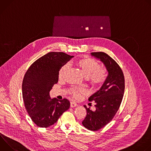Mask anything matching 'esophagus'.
<instances>
[{"mask_svg":"<svg viewBox=\"0 0 151 151\" xmlns=\"http://www.w3.org/2000/svg\"><path fill=\"white\" fill-rule=\"evenodd\" d=\"M78 106V104L75 101H71L70 102V107H75Z\"/></svg>","mask_w":151,"mask_h":151,"instance_id":"esophagus-1","label":"esophagus"}]
</instances>
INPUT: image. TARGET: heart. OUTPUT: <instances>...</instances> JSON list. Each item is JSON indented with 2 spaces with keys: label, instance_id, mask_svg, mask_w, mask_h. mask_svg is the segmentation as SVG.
<instances>
[{
  "label": "heart",
  "instance_id": "b5f03b06",
  "mask_svg": "<svg viewBox=\"0 0 151 151\" xmlns=\"http://www.w3.org/2000/svg\"><path fill=\"white\" fill-rule=\"evenodd\" d=\"M76 64L81 69L83 75L87 78L90 83L94 87H100L104 83L107 78V71L103 68H100L99 63L91 58H83L76 61ZM69 68V64H66L63 66L58 73L59 79H62L65 75ZM84 92L83 88H72L70 90L74 97H78Z\"/></svg>",
  "mask_w": 151,
  "mask_h": 151
}]
</instances>
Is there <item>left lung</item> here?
<instances>
[{"mask_svg":"<svg viewBox=\"0 0 151 151\" xmlns=\"http://www.w3.org/2000/svg\"><path fill=\"white\" fill-rule=\"evenodd\" d=\"M91 54L99 59L108 72L101 88L88 99L90 101L95 102L96 111H93L83 106L87 110V115L82 125L88 130L98 131L108 124L118 111L124 96L125 81L121 68L109 55L103 52Z\"/></svg>","mask_w":151,"mask_h":151,"instance_id":"obj_1","label":"left lung"}]
</instances>
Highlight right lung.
Listing matches in <instances>:
<instances>
[{"instance_id": "obj_1", "label": "right lung", "mask_w": 151, "mask_h": 151, "mask_svg": "<svg viewBox=\"0 0 151 151\" xmlns=\"http://www.w3.org/2000/svg\"><path fill=\"white\" fill-rule=\"evenodd\" d=\"M73 57L62 52H50L36 60L27 70L22 84L23 98L27 113L38 127L53 125L70 107L68 99H52L50 91L58 82L61 68Z\"/></svg>"}]
</instances>
